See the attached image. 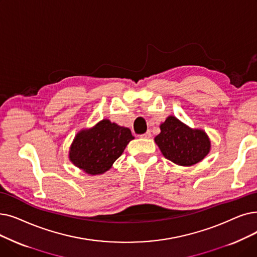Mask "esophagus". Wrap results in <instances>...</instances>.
Returning <instances> with one entry per match:
<instances>
[{
  "instance_id": "esophagus-1",
  "label": "esophagus",
  "mask_w": 257,
  "mask_h": 257,
  "mask_svg": "<svg viewBox=\"0 0 257 257\" xmlns=\"http://www.w3.org/2000/svg\"><path fill=\"white\" fill-rule=\"evenodd\" d=\"M144 139H150L151 138V131L148 130L146 133H144V135L142 136Z\"/></svg>"
}]
</instances>
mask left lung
I'll list each match as a JSON object with an SVG mask.
<instances>
[{
    "mask_svg": "<svg viewBox=\"0 0 257 257\" xmlns=\"http://www.w3.org/2000/svg\"><path fill=\"white\" fill-rule=\"evenodd\" d=\"M161 133L154 138L161 152L172 163L190 167L202 162L211 150V141L205 130L191 128L173 115L160 125Z\"/></svg>",
    "mask_w": 257,
    "mask_h": 257,
    "instance_id": "1",
    "label": "left lung"
}]
</instances>
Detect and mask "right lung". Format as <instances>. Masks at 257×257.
<instances>
[{
  "instance_id": "right-lung-1",
  "label": "right lung",
  "mask_w": 257,
  "mask_h": 257,
  "mask_svg": "<svg viewBox=\"0 0 257 257\" xmlns=\"http://www.w3.org/2000/svg\"><path fill=\"white\" fill-rule=\"evenodd\" d=\"M133 139L129 128L104 118L93 127L76 133L69 148V160L87 174H103Z\"/></svg>"
}]
</instances>
